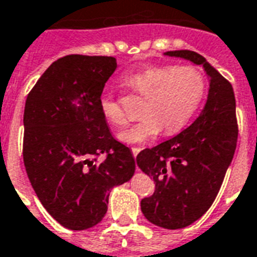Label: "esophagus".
I'll use <instances>...</instances> for the list:
<instances>
[{"label": "esophagus", "mask_w": 257, "mask_h": 257, "mask_svg": "<svg viewBox=\"0 0 257 257\" xmlns=\"http://www.w3.org/2000/svg\"><path fill=\"white\" fill-rule=\"evenodd\" d=\"M140 150H142L140 147H132V154H134L135 158H136V156L139 154V151H140Z\"/></svg>", "instance_id": "34e87169"}]
</instances>
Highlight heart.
Here are the masks:
<instances>
[{
    "mask_svg": "<svg viewBox=\"0 0 257 257\" xmlns=\"http://www.w3.org/2000/svg\"><path fill=\"white\" fill-rule=\"evenodd\" d=\"M125 82L145 96L142 106L143 118L118 134V139L126 145H139L164 134L178 132L189 122L204 96V75L197 68L182 66H151L128 74ZM100 110L107 121L121 126L126 117L114 97L103 95Z\"/></svg>",
    "mask_w": 257,
    "mask_h": 257,
    "instance_id": "b5f03b06",
    "label": "heart"
}]
</instances>
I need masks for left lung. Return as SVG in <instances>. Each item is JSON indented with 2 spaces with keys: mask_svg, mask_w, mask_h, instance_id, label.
<instances>
[{
  "mask_svg": "<svg viewBox=\"0 0 257 257\" xmlns=\"http://www.w3.org/2000/svg\"><path fill=\"white\" fill-rule=\"evenodd\" d=\"M164 55L202 66L209 79L206 103L189 128L136 157L156 183L153 195L140 202L143 215L156 226L176 230L198 220L213 204L235 153L238 126L231 84L204 56L193 51Z\"/></svg>",
  "mask_w": 257,
  "mask_h": 257,
  "instance_id": "8db88e82",
  "label": "left lung"
}]
</instances>
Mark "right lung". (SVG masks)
I'll list each match as a JSON object with an SVG mask.
<instances>
[{"label":"right lung","instance_id":"right-lung-1","mask_svg":"<svg viewBox=\"0 0 257 257\" xmlns=\"http://www.w3.org/2000/svg\"><path fill=\"white\" fill-rule=\"evenodd\" d=\"M117 68L111 56L68 55L47 68L26 100V172L44 208L70 230L100 223L110 190L135 172L132 151L112 138L100 110Z\"/></svg>","mask_w":257,"mask_h":257}]
</instances>
